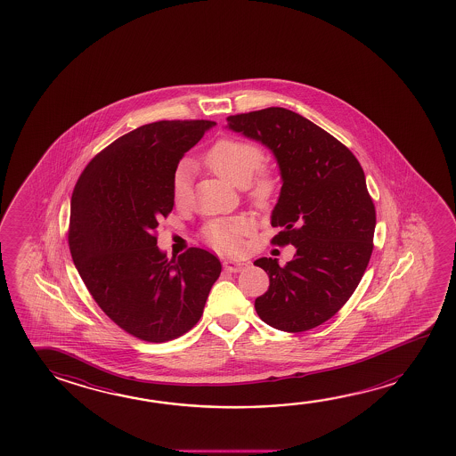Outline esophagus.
Instances as JSON below:
<instances>
[{
	"label": "esophagus",
	"mask_w": 456,
	"mask_h": 456,
	"mask_svg": "<svg viewBox=\"0 0 456 456\" xmlns=\"http://www.w3.org/2000/svg\"><path fill=\"white\" fill-rule=\"evenodd\" d=\"M247 265L248 264L245 261H224V269L233 272V273L241 272Z\"/></svg>",
	"instance_id": "obj_1"
}]
</instances>
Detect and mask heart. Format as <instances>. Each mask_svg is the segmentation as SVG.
Segmentation results:
<instances>
[{
    "mask_svg": "<svg viewBox=\"0 0 456 456\" xmlns=\"http://www.w3.org/2000/svg\"><path fill=\"white\" fill-rule=\"evenodd\" d=\"M264 150L256 142L239 138H219L205 154L202 162L207 168L232 186H245L248 195L257 207H267L275 197L278 178L272 168L261 167ZM173 202L186 205L191 199L189 170L184 165L176 168L172 178ZM251 229L245 217L215 219L205 227V239L221 253H239L243 237Z\"/></svg>",
    "mask_w": 456,
    "mask_h": 456,
    "instance_id": "b5f03b06",
    "label": "heart"
}]
</instances>
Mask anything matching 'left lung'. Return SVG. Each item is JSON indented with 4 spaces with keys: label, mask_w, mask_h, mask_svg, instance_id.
<instances>
[{
    "label": "left lung",
    "mask_w": 456,
    "mask_h": 456,
    "mask_svg": "<svg viewBox=\"0 0 456 456\" xmlns=\"http://www.w3.org/2000/svg\"><path fill=\"white\" fill-rule=\"evenodd\" d=\"M227 126L276 157L283 186L272 243L296 248L283 267L272 257L254 262L270 278L254 308L284 332L316 328L350 299L372 256L375 205L362 167L332 134L284 108L229 116Z\"/></svg>",
    "instance_id": "obj_1"
}]
</instances>
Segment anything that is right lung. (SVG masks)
<instances>
[{"label":"right lung","mask_w":456,"mask_h":456,"mask_svg":"<svg viewBox=\"0 0 456 456\" xmlns=\"http://www.w3.org/2000/svg\"><path fill=\"white\" fill-rule=\"evenodd\" d=\"M213 120H159L98 152L71 195L68 245L98 306L128 334L160 344L200 320L221 262L202 248L172 261L157 248V227L172 213V178L181 157Z\"/></svg>","instance_id":"right-lung-1"}]
</instances>
